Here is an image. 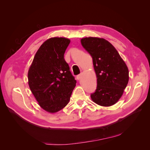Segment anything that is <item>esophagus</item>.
I'll list each match as a JSON object with an SVG mask.
<instances>
[{
  "mask_svg": "<svg viewBox=\"0 0 150 150\" xmlns=\"http://www.w3.org/2000/svg\"><path fill=\"white\" fill-rule=\"evenodd\" d=\"M76 78H77V80H80V79L81 78V74L78 75L77 76V77H76Z\"/></svg>",
  "mask_w": 150,
  "mask_h": 150,
  "instance_id": "obj_1",
  "label": "esophagus"
}]
</instances>
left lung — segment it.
<instances>
[{
  "mask_svg": "<svg viewBox=\"0 0 150 150\" xmlns=\"http://www.w3.org/2000/svg\"><path fill=\"white\" fill-rule=\"evenodd\" d=\"M81 42L93 58L97 78V86L91 93V99L100 106L115 105L128 83L129 71L125 62L107 40L88 37L82 38Z\"/></svg>",
  "mask_w": 150,
  "mask_h": 150,
  "instance_id": "left-lung-1",
  "label": "left lung"
}]
</instances>
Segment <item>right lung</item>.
Wrapping results in <instances>:
<instances>
[{"mask_svg":"<svg viewBox=\"0 0 150 150\" xmlns=\"http://www.w3.org/2000/svg\"><path fill=\"white\" fill-rule=\"evenodd\" d=\"M70 43L65 38H52L40 47L28 73L30 90L45 111L54 113L67 105L77 81L64 59Z\"/></svg>","mask_w":150,"mask_h":150,"instance_id":"add662e5","label":"right lung"}]
</instances>
